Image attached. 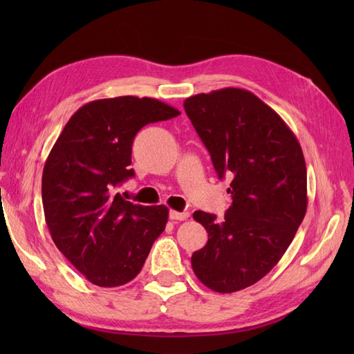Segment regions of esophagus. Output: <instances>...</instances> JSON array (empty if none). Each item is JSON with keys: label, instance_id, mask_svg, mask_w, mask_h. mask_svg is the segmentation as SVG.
I'll use <instances>...</instances> for the list:
<instances>
[{"label": "esophagus", "instance_id": "esophagus-1", "mask_svg": "<svg viewBox=\"0 0 354 354\" xmlns=\"http://www.w3.org/2000/svg\"><path fill=\"white\" fill-rule=\"evenodd\" d=\"M169 216L171 221H185V219H189L190 214L187 212H176V209H171Z\"/></svg>", "mask_w": 354, "mask_h": 354}]
</instances>
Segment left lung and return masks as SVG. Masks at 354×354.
Returning a JSON list of instances; mask_svg holds the SVG:
<instances>
[{"mask_svg":"<svg viewBox=\"0 0 354 354\" xmlns=\"http://www.w3.org/2000/svg\"><path fill=\"white\" fill-rule=\"evenodd\" d=\"M217 176L231 178L222 221L194 212L208 242L193 252V272L214 292L250 288L270 272L297 234L307 209L301 146L277 112L251 91L223 88L184 102Z\"/></svg>","mask_w":354,"mask_h":354,"instance_id":"1","label":"left lung"}]
</instances>
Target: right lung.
I'll list each match as a JSON object with an SVG mask.
<instances>
[{
    "label": "right lung",
    "instance_id": "1",
    "mask_svg": "<svg viewBox=\"0 0 354 354\" xmlns=\"http://www.w3.org/2000/svg\"><path fill=\"white\" fill-rule=\"evenodd\" d=\"M179 114L150 97L89 102L71 115L45 161L42 204L53 242L95 286L132 281L165 228L167 207L132 204L115 189L133 176L137 132Z\"/></svg>",
    "mask_w": 354,
    "mask_h": 354
}]
</instances>
